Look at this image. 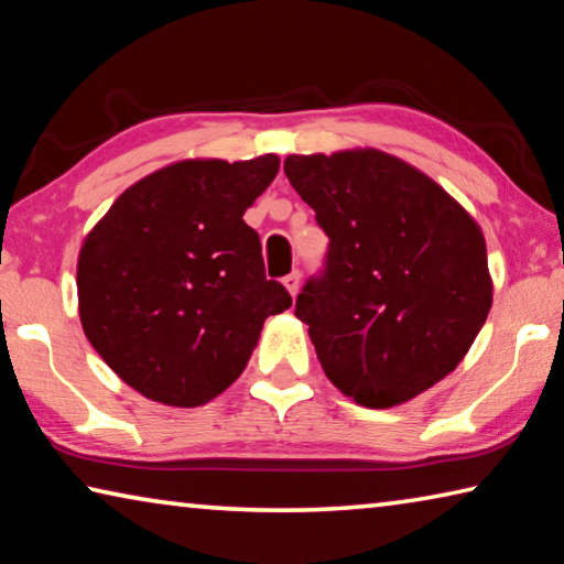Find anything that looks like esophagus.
Masks as SVG:
<instances>
[{"label": "esophagus", "mask_w": 564, "mask_h": 564, "mask_svg": "<svg viewBox=\"0 0 564 564\" xmlns=\"http://www.w3.org/2000/svg\"><path fill=\"white\" fill-rule=\"evenodd\" d=\"M283 285H285V289H289V293H291L293 299H295V293H299V289H301V273H299V271H293V273L285 275V279H283Z\"/></svg>", "instance_id": "obj_1"}]
</instances>
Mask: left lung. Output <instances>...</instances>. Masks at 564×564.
I'll return each instance as SVG.
<instances>
[{
    "mask_svg": "<svg viewBox=\"0 0 564 564\" xmlns=\"http://www.w3.org/2000/svg\"><path fill=\"white\" fill-rule=\"evenodd\" d=\"M283 171L330 238L326 271L295 299L330 383L393 408L453 373L492 305L475 218L378 149L293 154Z\"/></svg>",
    "mask_w": 564,
    "mask_h": 564,
    "instance_id": "obj_1",
    "label": "left lung"
}]
</instances>
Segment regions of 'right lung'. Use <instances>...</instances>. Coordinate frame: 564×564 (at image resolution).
Returning a JSON list of instances; mask_svg holds the SVG:
<instances>
[{"mask_svg":"<svg viewBox=\"0 0 564 564\" xmlns=\"http://www.w3.org/2000/svg\"><path fill=\"white\" fill-rule=\"evenodd\" d=\"M279 156L186 159L129 186L84 238L79 318L123 383L156 403L204 405L243 373L263 321L291 308L265 281L243 221Z\"/></svg>","mask_w":564,"mask_h":564,"instance_id":"obj_1","label":"right lung"}]
</instances>
